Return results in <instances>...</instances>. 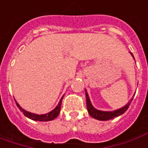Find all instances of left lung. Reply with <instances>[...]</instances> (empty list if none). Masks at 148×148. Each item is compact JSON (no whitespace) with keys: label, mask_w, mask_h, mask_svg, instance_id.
<instances>
[{"label":"left lung","mask_w":148,"mask_h":148,"mask_svg":"<svg viewBox=\"0 0 148 148\" xmlns=\"http://www.w3.org/2000/svg\"><path fill=\"white\" fill-rule=\"evenodd\" d=\"M130 53L131 54V56H132L134 59V55L132 54V53ZM85 93H86L87 108V111H88V113H89L93 118H95V119H97V120L99 121H108L110 120V119H112L113 117L121 116V114H123V113L128 109L132 99H133V97H132L129 102L126 103L125 106H123V107H121V108H118V109H116V110H113V111H102V110H99V109H96L95 108H94V106L92 105L91 100H90L89 95H88V93H87V91L86 89H85Z\"/></svg>","instance_id":"1"}]
</instances>
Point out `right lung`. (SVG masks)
Here are the masks:
<instances>
[{
	"label": "right lung",
	"mask_w": 148,
	"mask_h": 148,
	"mask_svg": "<svg viewBox=\"0 0 148 148\" xmlns=\"http://www.w3.org/2000/svg\"><path fill=\"white\" fill-rule=\"evenodd\" d=\"M63 97H64V95L61 97V99H60V101H59L58 104L56 106V108L53 109L52 111L48 112V113H45V114H36V113L28 112V111H27V110H25V109L22 108L16 100H15V102H16V104H17L18 108L20 109V111L23 112L24 115L27 116V117H28V118H30V119L34 121H52L53 119H55L59 115L60 111H61V101H62Z\"/></svg>",
	"instance_id": "add662e5"
}]
</instances>
